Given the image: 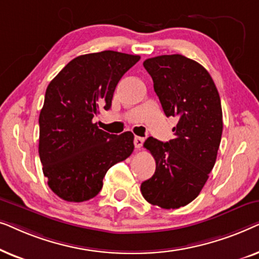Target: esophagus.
Wrapping results in <instances>:
<instances>
[{"label": "esophagus", "mask_w": 259, "mask_h": 259, "mask_svg": "<svg viewBox=\"0 0 259 259\" xmlns=\"http://www.w3.org/2000/svg\"><path fill=\"white\" fill-rule=\"evenodd\" d=\"M143 143H144L143 138L138 137V136L134 137V146H136V148H140L141 146H143Z\"/></svg>", "instance_id": "obj_1"}]
</instances>
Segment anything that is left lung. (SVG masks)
I'll return each instance as SVG.
<instances>
[{"mask_svg":"<svg viewBox=\"0 0 259 259\" xmlns=\"http://www.w3.org/2000/svg\"><path fill=\"white\" fill-rule=\"evenodd\" d=\"M144 67L166 116H176L178 123L167 143L152 137L144 143L155 172L140 190L152 205L178 208L196 199L214 166L223 132L221 98L207 70L186 56H155Z\"/></svg>","mask_w":259,"mask_h":259,"instance_id":"obj_1","label":"left lung"}]
</instances>
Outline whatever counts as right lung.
Listing matches in <instances>:
<instances>
[{"label":"right lung","instance_id":"right-lung-1","mask_svg":"<svg viewBox=\"0 0 259 259\" xmlns=\"http://www.w3.org/2000/svg\"><path fill=\"white\" fill-rule=\"evenodd\" d=\"M139 60L114 51L80 55L48 84L38 118V154L48 186L61 199L94 198L106 172L132 154V132L109 134L93 118L100 108H111L119 80Z\"/></svg>","mask_w":259,"mask_h":259}]
</instances>
